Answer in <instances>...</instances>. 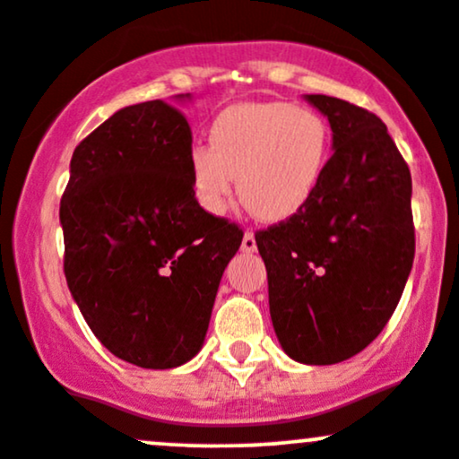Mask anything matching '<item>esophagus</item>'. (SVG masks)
Segmentation results:
<instances>
[{
	"instance_id": "34e87169",
	"label": "esophagus",
	"mask_w": 459,
	"mask_h": 459,
	"mask_svg": "<svg viewBox=\"0 0 459 459\" xmlns=\"http://www.w3.org/2000/svg\"><path fill=\"white\" fill-rule=\"evenodd\" d=\"M241 250H244V252H255L256 250L255 230H246L244 239H241Z\"/></svg>"
}]
</instances>
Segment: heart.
I'll use <instances>...</instances> for the list:
<instances>
[{
	"label": "heart",
	"instance_id": "b5f03b06",
	"mask_svg": "<svg viewBox=\"0 0 459 459\" xmlns=\"http://www.w3.org/2000/svg\"><path fill=\"white\" fill-rule=\"evenodd\" d=\"M209 146L189 152V177L200 207L222 213L239 178V196L261 220L293 215L317 189L330 160V125L310 108L241 103L209 129Z\"/></svg>",
	"mask_w": 459,
	"mask_h": 459
}]
</instances>
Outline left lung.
<instances>
[{
	"mask_svg": "<svg viewBox=\"0 0 459 459\" xmlns=\"http://www.w3.org/2000/svg\"><path fill=\"white\" fill-rule=\"evenodd\" d=\"M332 127L317 189L291 218L256 230L282 350L334 365L376 339L414 261L412 177L386 125L365 108L307 94Z\"/></svg>",
	"mask_w": 459,
	"mask_h": 459,
	"instance_id": "1",
	"label": "left lung"
}]
</instances>
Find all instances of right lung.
Masks as SVG:
<instances>
[{
  "label": "right lung",
  "mask_w": 459,
  "mask_h": 459,
  "mask_svg": "<svg viewBox=\"0 0 459 459\" xmlns=\"http://www.w3.org/2000/svg\"><path fill=\"white\" fill-rule=\"evenodd\" d=\"M189 152L181 109L129 105L79 142L60 200L68 289L94 336L144 368L198 354L244 237L198 204Z\"/></svg>",
  "instance_id": "obj_1"
}]
</instances>
